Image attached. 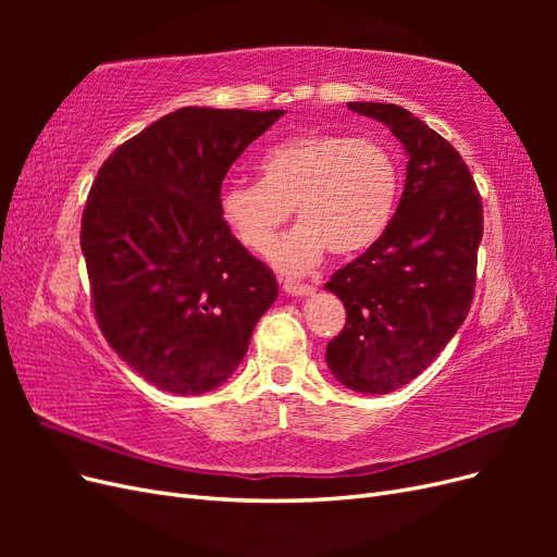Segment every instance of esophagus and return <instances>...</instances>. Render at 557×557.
Wrapping results in <instances>:
<instances>
[{
  "label": "esophagus",
  "instance_id": "1",
  "mask_svg": "<svg viewBox=\"0 0 557 557\" xmlns=\"http://www.w3.org/2000/svg\"><path fill=\"white\" fill-rule=\"evenodd\" d=\"M283 290L288 295H295V297H307V295H313L315 288L309 283H295V281H285L283 283Z\"/></svg>",
  "mask_w": 557,
  "mask_h": 557
}]
</instances>
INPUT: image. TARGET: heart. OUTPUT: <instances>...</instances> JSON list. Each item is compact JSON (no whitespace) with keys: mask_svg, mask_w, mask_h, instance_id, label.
I'll return each instance as SVG.
<instances>
[{"mask_svg":"<svg viewBox=\"0 0 557 557\" xmlns=\"http://www.w3.org/2000/svg\"><path fill=\"white\" fill-rule=\"evenodd\" d=\"M260 181H232L221 213L252 252H267L292 207L302 223L272 249L285 274H305L327 248L356 256L381 239L391 223L399 172L372 139L309 132L272 146L258 162Z\"/></svg>","mask_w":557,"mask_h":557,"instance_id":"1","label":"heart"}]
</instances>
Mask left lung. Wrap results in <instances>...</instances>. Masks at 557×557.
Masks as SVG:
<instances>
[{
    "mask_svg": "<svg viewBox=\"0 0 557 557\" xmlns=\"http://www.w3.org/2000/svg\"><path fill=\"white\" fill-rule=\"evenodd\" d=\"M391 127L407 150V185L376 244L336 269L325 288L346 325L325 360L342 385L387 395L432 364L469 313L483 205L469 166L442 134L397 104L348 102Z\"/></svg>",
    "mask_w": 557,
    "mask_h": 557,
    "instance_id": "left-lung-1",
    "label": "left lung"
}]
</instances>
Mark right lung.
<instances>
[{
    "mask_svg": "<svg viewBox=\"0 0 557 557\" xmlns=\"http://www.w3.org/2000/svg\"><path fill=\"white\" fill-rule=\"evenodd\" d=\"M285 111L185 107L117 146L83 209L97 325L160 391L201 395L244 360L274 305V272L221 213L232 162Z\"/></svg>",
    "mask_w": 557,
    "mask_h": 557,
    "instance_id": "obj_1",
    "label": "right lung"
}]
</instances>
